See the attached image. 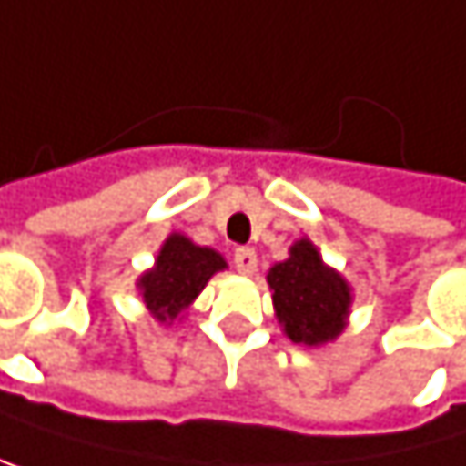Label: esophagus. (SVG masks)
Returning <instances> with one entry per match:
<instances>
[{
    "label": "esophagus",
    "mask_w": 466,
    "mask_h": 466,
    "mask_svg": "<svg viewBox=\"0 0 466 466\" xmlns=\"http://www.w3.org/2000/svg\"><path fill=\"white\" fill-rule=\"evenodd\" d=\"M233 264H236V269L244 272V275L256 272V264H258L256 250H250V247H238V250L233 253Z\"/></svg>",
    "instance_id": "esophagus-1"
}]
</instances>
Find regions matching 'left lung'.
<instances>
[{"label":"left lung","mask_w":466,"mask_h":466,"mask_svg":"<svg viewBox=\"0 0 466 466\" xmlns=\"http://www.w3.org/2000/svg\"><path fill=\"white\" fill-rule=\"evenodd\" d=\"M267 281L275 315L292 343L318 346L343 331L351 303L349 284L320 261L312 241L300 238L289 258L269 269Z\"/></svg>","instance_id":"obj_1"}]
</instances>
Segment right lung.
<instances>
[{
    "mask_svg": "<svg viewBox=\"0 0 466 466\" xmlns=\"http://www.w3.org/2000/svg\"><path fill=\"white\" fill-rule=\"evenodd\" d=\"M219 269H225V258L219 253L208 250V247H197L185 236H168L157 256L154 269L140 279L146 307L159 323L177 320L179 312L208 284L210 275Z\"/></svg>",
    "mask_w": 466,
    "mask_h": 466,
    "instance_id": "right-lung-1",
    "label": "right lung"
}]
</instances>
